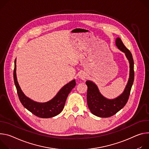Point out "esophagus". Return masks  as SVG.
I'll return each instance as SVG.
<instances>
[{
	"instance_id": "34e87169",
	"label": "esophagus",
	"mask_w": 149,
	"mask_h": 149,
	"mask_svg": "<svg viewBox=\"0 0 149 149\" xmlns=\"http://www.w3.org/2000/svg\"><path fill=\"white\" fill-rule=\"evenodd\" d=\"M79 77L82 80H85L86 79V75L84 73H80L79 75Z\"/></svg>"
}]
</instances>
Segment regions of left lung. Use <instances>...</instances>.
<instances>
[{
	"instance_id": "obj_1",
	"label": "left lung",
	"mask_w": 149,
	"mask_h": 149,
	"mask_svg": "<svg viewBox=\"0 0 149 149\" xmlns=\"http://www.w3.org/2000/svg\"><path fill=\"white\" fill-rule=\"evenodd\" d=\"M115 44L118 49L125 53L129 61L130 77L123 93L113 100H108L103 96L93 82L90 80L86 81V84L88 86L87 102L88 107L93 115L99 117H110L121 110L128 100L131 87L133 84L134 71L133 56L120 38L116 39Z\"/></svg>"
}]
</instances>
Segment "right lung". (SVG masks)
<instances>
[{
	"label": "right lung",
	"instance_id": "right-lung-1",
	"mask_svg": "<svg viewBox=\"0 0 149 149\" xmlns=\"http://www.w3.org/2000/svg\"><path fill=\"white\" fill-rule=\"evenodd\" d=\"M13 79L19 99L22 105L34 115L42 118H52L59 114L64 108L68 95L76 86V81L74 79L65 85L52 100L47 102L40 103L31 100L22 91L16 78V59L15 60Z\"/></svg>",
	"mask_w": 149,
	"mask_h": 149
}]
</instances>
